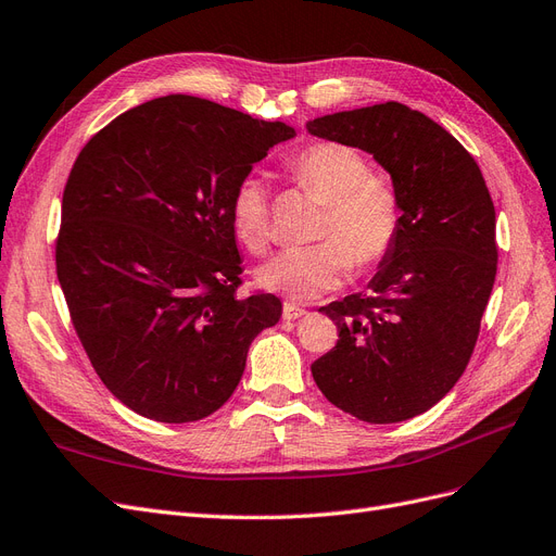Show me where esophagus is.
Segmentation results:
<instances>
[{
  "label": "esophagus",
  "mask_w": 556,
  "mask_h": 556,
  "mask_svg": "<svg viewBox=\"0 0 556 556\" xmlns=\"http://www.w3.org/2000/svg\"><path fill=\"white\" fill-rule=\"evenodd\" d=\"M302 316H306V309H302V306H295L291 302L283 304V320H298Z\"/></svg>",
  "instance_id": "esophagus-1"
}]
</instances>
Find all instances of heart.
Returning <instances> with one entry per match:
<instances>
[{
	"mask_svg": "<svg viewBox=\"0 0 556 556\" xmlns=\"http://www.w3.org/2000/svg\"><path fill=\"white\" fill-rule=\"evenodd\" d=\"M286 174L318 194L325 211L320 242L291 247L256 273L263 289L291 302H309L339 289L345 275L374 273L392 256L401 233V199L371 162L341 141H312L286 157ZM229 217L238 242L256 256L273 238L270 190L258 174H244L231 192Z\"/></svg>",
	"mask_w": 556,
	"mask_h": 556,
	"instance_id": "b5f03b06",
	"label": "heart"
}]
</instances>
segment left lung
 Masks as SVG:
<instances>
[{
    "instance_id": "1",
    "label": "left lung",
    "mask_w": 556,
    "mask_h": 556,
    "mask_svg": "<svg viewBox=\"0 0 556 556\" xmlns=\"http://www.w3.org/2000/svg\"><path fill=\"white\" fill-rule=\"evenodd\" d=\"M312 135L374 153L401 199V233L371 293L318 312L339 341L312 364L325 399L368 424L413 419L469 364L497 275L495 203L477 160L440 123L401 102L306 123Z\"/></svg>"
}]
</instances>
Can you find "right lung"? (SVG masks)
Here are the masks:
<instances>
[{"label":"right lung","instance_id":"add662e5","mask_svg":"<svg viewBox=\"0 0 556 556\" xmlns=\"http://www.w3.org/2000/svg\"><path fill=\"white\" fill-rule=\"evenodd\" d=\"M279 121L164 96L116 116L79 151L61 201L56 277L98 378L162 424L231 399L254 337L281 318L273 293L240 295L229 201Z\"/></svg>","mask_w":556,"mask_h":556}]
</instances>
